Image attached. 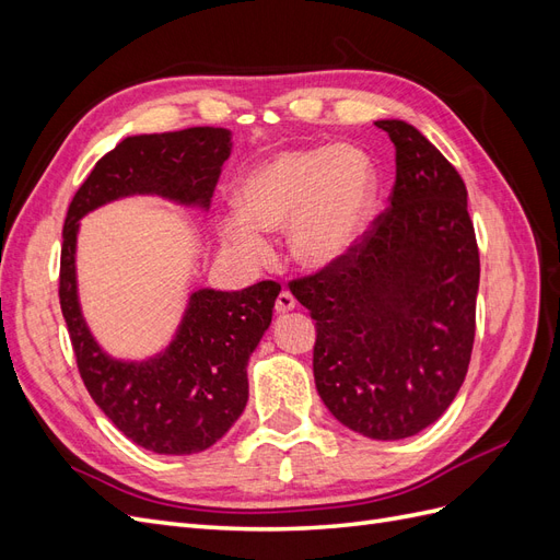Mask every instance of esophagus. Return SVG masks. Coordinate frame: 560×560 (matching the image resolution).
Returning <instances> with one entry per match:
<instances>
[{"label":"esophagus","instance_id":"34e87169","mask_svg":"<svg viewBox=\"0 0 560 560\" xmlns=\"http://www.w3.org/2000/svg\"><path fill=\"white\" fill-rule=\"evenodd\" d=\"M294 308H296L294 294L282 290V292L278 294V301H276V313H278V315H284V313H290V311H294Z\"/></svg>","mask_w":560,"mask_h":560}]
</instances>
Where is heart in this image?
I'll return each instance as SVG.
<instances>
[{
  "mask_svg": "<svg viewBox=\"0 0 560 560\" xmlns=\"http://www.w3.org/2000/svg\"><path fill=\"white\" fill-rule=\"evenodd\" d=\"M378 198L374 159L354 144L284 149L235 184V208L217 219L222 243L247 264L270 257L268 233L284 231L299 266L341 264L366 233Z\"/></svg>",
  "mask_w": 560,
  "mask_h": 560,
  "instance_id": "heart-1",
  "label": "heart"
}]
</instances>
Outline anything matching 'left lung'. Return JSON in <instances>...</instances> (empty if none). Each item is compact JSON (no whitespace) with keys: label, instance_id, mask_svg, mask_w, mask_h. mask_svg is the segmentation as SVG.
Masks as SVG:
<instances>
[{"label":"left lung","instance_id":"obj_1","mask_svg":"<svg viewBox=\"0 0 560 560\" xmlns=\"http://www.w3.org/2000/svg\"><path fill=\"white\" fill-rule=\"evenodd\" d=\"M395 144L389 208L348 257L294 280L317 327L315 387L331 416L378 442L430 428L460 389L474 346L479 247L463 177L425 135L376 121Z\"/></svg>","mask_w":560,"mask_h":560}]
</instances>
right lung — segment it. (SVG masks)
Here are the masks:
<instances>
[{
	"label": "right lung",
	"mask_w": 560,
	"mask_h": 560,
	"mask_svg": "<svg viewBox=\"0 0 560 560\" xmlns=\"http://www.w3.org/2000/svg\"><path fill=\"white\" fill-rule=\"evenodd\" d=\"M231 147V130L210 126L132 135L95 163L65 219L60 308L83 385L130 442L161 455L206 451L241 418L249 397L247 362L273 319L280 284L264 280L241 292L202 287L189 294L165 350L118 360L95 341L81 313L79 222L128 196H159L206 212Z\"/></svg>",
	"instance_id": "1"
}]
</instances>
